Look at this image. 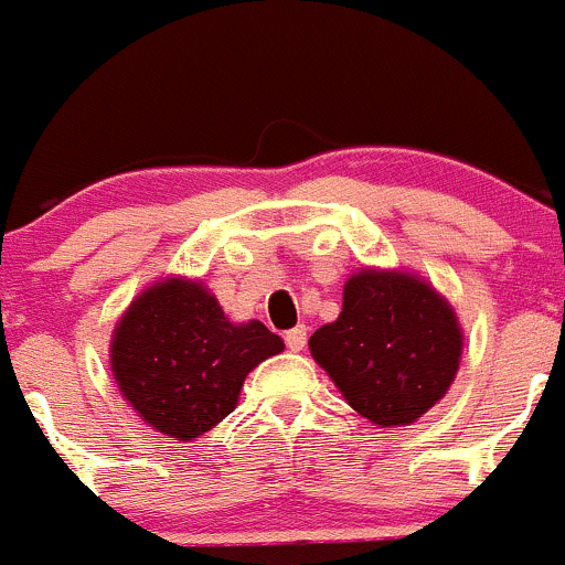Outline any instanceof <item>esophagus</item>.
<instances>
[{
	"label": "esophagus",
	"mask_w": 565,
	"mask_h": 565,
	"mask_svg": "<svg viewBox=\"0 0 565 565\" xmlns=\"http://www.w3.org/2000/svg\"><path fill=\"white\" fill-rule=\"evenodd\" d=\"M285 345H288L294 353L305 351V345H307V329H305V326H296V329L285 331Z\"/></svg>",
	"instance_id": "esophagus-1"
}]
</instances>
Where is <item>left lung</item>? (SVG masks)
<instances>
[{
    "instance_id": "obj_1",
    "label": "left lung",
    "mask_w": 565,
    "mask_h": 565,
    "mask_svg": "<svg viewBox=\"0 0 565 565\" xmlns=\"http://www.w3.org/2000/svg\"><path fill=\"white\" fill-rule=\"evenodd\" d=\"M455 307L422 275L364 266L342 288V312L310 353L345 403L377 427H408L455 383L462 359Z\"/></svg>"
}]
</instances>
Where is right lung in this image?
Wrapping results in <instances>:
<instances>
[{
	"label": "right lung",
	"mask_w": 565,
	"mask_h": 565,
	"mask_svg": "<svg viewBox=\"0 0 565 565\" xmlns=\"http://www.w3.org/2000/svg\"><path fill=\"white\" fill-rule=\"evenodd\" d=\"M282 351L260 321H228L201 280L168 275L121 312L108 356L121 397L149 427L195 440L239 405L244 377Z\"/></svg>",
	"instance_id": "add662e5"
}]
</instances>
